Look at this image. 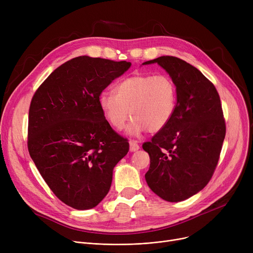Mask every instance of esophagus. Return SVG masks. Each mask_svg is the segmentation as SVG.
I'll return each instance as SVG.
<instances>
[{"label": "esophagus", "instance_id": "34e87169", "mask_svg": "<svg viewBox=\"0 0 253 253\" xmlns=\"http://www.w3.org/2000/svg\"><path fill=\"white\" fill-rule=\"evenodd\" d=\"M129 144H130V152H135L139 150V145L136 140H130Z\"/></svg>", "mask_w": 253, "mask_h": 253}]
</instances>
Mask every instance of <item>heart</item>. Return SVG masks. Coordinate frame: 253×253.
I'll list each match as a JSON object with an SVG mask.
<instances>
[{
    "label": "heart",
    "instance_id": "obj_1",
    "mask_svg": "<svg viewBox=\"0 0 253 253\" xmlns=\"http://www.w3.org/2000/svg\"><path fill=\"white\" fill-rule=\"evenodd\" d=\"M99 108L108 123L122 130L130 117L131 133L147 129L150 133L161 131L174 115L177 87L167 75L137 74L121 80L114 94L104 92L98 98Z\"/></svg>",
    "mask_w": 253,
    "mask_h": 253
}]
</instances>
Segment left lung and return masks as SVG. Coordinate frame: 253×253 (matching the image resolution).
Wrapping results in <instances>:
<instances>
[{"instance_id":"left-lung-1","label":"left lung","mask_w":253,"mask_h":253,"mask_svg":"<svg viewBox=\"0 0 253 253\" xmlns=\"http://www.w3.org/2000/svg\"><path fill=\"white\" fill-rule=\"evenodd\" d=\"M157 62L177 87V103L170 122L143 142L151 165L145 180L163 200L179 202L205 188L218 163L225 122L214 85L192 64L174 56Z\"/></svg>"}]
</instances>
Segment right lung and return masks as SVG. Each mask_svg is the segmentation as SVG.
<instances>
[{"mask_svg": "<svg viewBox=\"0 0 253 253\" xmlns=\"http://www.w3.org/2000/svg\"><path fill=\"white\" fill-rule=\"evenodd\" d=\"M131 63L79 56L40 85L29 112L28 149L50 190L78 210L109 193L113 169L129 151L103 117L98 98Z\"/></svg>", "mask_w": 253, "mask_h": 253, "instance_id": "right-lung-1", "label": "right lung"}]
</instances>
